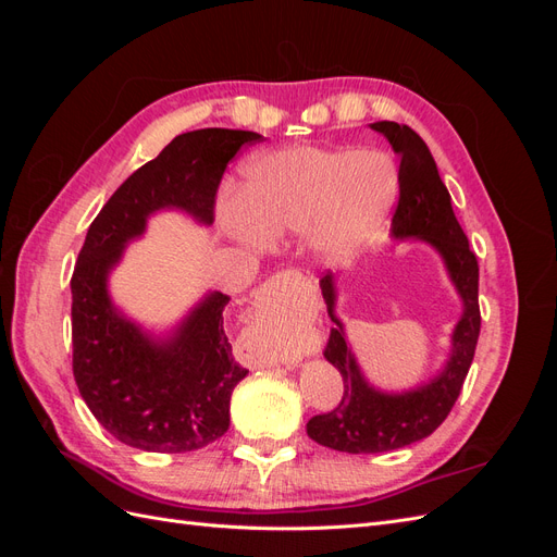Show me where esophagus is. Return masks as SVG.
Returning a JSON list of instances; mask_svg holds the SVG:
<instances>
[{"instance_id":"esophagus-1","label":"esophagus","mask_w":557,"mask_h":557,"mask_svg":"<svg viewBox=\"0 0 557 557\" xmlns=\"http://www.w3.org/2000/svg\"><path fill=\"white\" fill-rule=\"evenodd\" d=\"M278 278H281V276H276V281H272V283H269V288H274V285H278Z\"/></svg>"}]
</instances>
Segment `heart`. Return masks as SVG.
<instances>
[{"mask_svg":"<svg viewBox=\"0 0 557 557\" xmlns=\"http://www.w3.org/2000/svg\"><path fill=\"white\" fill-rule=\"evenodd\" d=\"M237 201L221 207L232 239L260 248L267 239L309 232L311 246L339 258L372 232L391 207L397 176L372 150L297 146L250 160Z\"/></svg>","mask_w":557,"mask_h":557,"instance_id":"b5f03b06","label":"heart"}]
</instances>
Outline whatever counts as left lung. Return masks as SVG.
<instances>
[{"label":"left lung","mask_w":557,"mask_h":557,"mask_svg":"<svg viewBox=\"0 0 557 557\" xmlns=\"http://www.w3.org/2000/svg\"><path fill=\"white\" fill-rule=\"evenodd\" d=\"M372 127L385 134L399 156V197L393 213L395 237H418L442 252L455 288L462 295L465 313L453 332V356L440 379L404 395H381L369 387L350 356L344 327L334 318L332 276L323 278V299L334 327L323 356L344 379L342 401L330 413L313 416L307 434L320 446L342 453H385L425 440L440 428L458 401L474 360L481 332L479 262L450 207V195L436 172L428 144L409 125L379 121Z\"/></svg>","instance_id":"8db88e82"}]
</instances>
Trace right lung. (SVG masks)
<instances>
[{"label":"right lung","mask_w":557,"mask_h":557,"mask_svg":"<svg viewBox=\"0 0 557 557\" xmlns=\"http://www.w3.org/2000/svg\"><path fill=\"white\" fill-rule=\"evenodd\" d=\"M258 132L205 127L174 137L139 166L92 221L72 276L74 379L102 428L139 450L185 453L213 444L230 428V397L248 369L223 330L230 297H207L174 339L156 344L121 318L107 295L109 269L146 218L176 207L213 223L227 162Z\"/></svg>","instance_id":"add662e5"}]
</instances>
